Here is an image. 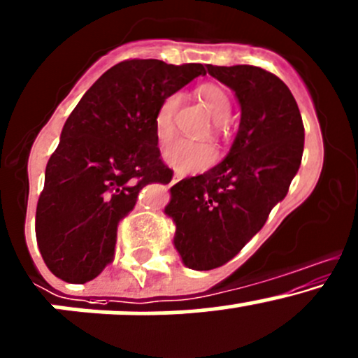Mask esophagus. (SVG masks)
<instances>
[{
  "label": "esophagus",
  "mask_w": 358,
  "mask_h": 358,
  "mask_svg": "<svg viewBox=\"0 0 358 358\" xmlns=\"http://www.w3.org/2000/svg\"><path fill=\"white\" fill-rule=\"evenodd\" d=\"M180 178H182V175H180V173H175V176H173V183H175V182H178Z\"/></svg>",
  "instance_id": "esophagus-1"
}]
</instances>
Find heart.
<instances>
[{"label": "heart", "mask_w": 358, "mask_h": 358, "mask_svg": "<svg viewBox=\"0 0 358 358\" xmlns=\"http://www.w3.org/2000/svg\"><path fill=\"white\" fill-rule=\"evenodd\" d=\"M197 96L216 122V127L217 123L227 122L229 116V99L220 85H201L197 89ZM180 103H182V94L171 92L164 96V99L157 106L156 115H154V130H156V137L161 142H168L175 135V118ZM163 156L169 166L175 168L178 173H197L213 166L217 154L216 149L208 142L175 141L166 145Z\"/></svg>", "instance_id": "b5f03b06"}]
</instances>
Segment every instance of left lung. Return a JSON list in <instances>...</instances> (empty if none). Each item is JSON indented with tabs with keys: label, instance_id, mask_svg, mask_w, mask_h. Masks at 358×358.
<instances>
[{
	"label": "left lung",
	"instance_id": "obj_1",
	"mask_svg": "<svg viewBox=\"0 0 358 358\" xmlns=\"http://www.w3.org/2000/svg\"><path fill=\"white\" fill-rule=\"evenodd\" d=\"M235 92L242 110L228 156L202 175L171 187L164 213L175 221V247L190 269L231 261L287 197L303 152V123L281 78L259 66L208 65Z\"/></svg>",
	"mask_w": 358,
	"mask_h": 358
}]
</instances>
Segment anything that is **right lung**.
<instances>
[{"mask_svg": "<svg viewBox=\"0 0 358 358\" xmlns=\"http://www.w3.org/2000/svg\"><path fill=\"white\" fill-rule=\"evenodd\" d=\"M206 75L201 63L127 59L101 75L71 111L46 166L36 235L50 271L69 283L94 280L113 261L118 223L138 192L171 182L154 115L164 96Z\"/></svg>", "mask_w": 358, "mask_h": 358, "instance_id": "add662e5", "label": "right lung"}]
</instances>
